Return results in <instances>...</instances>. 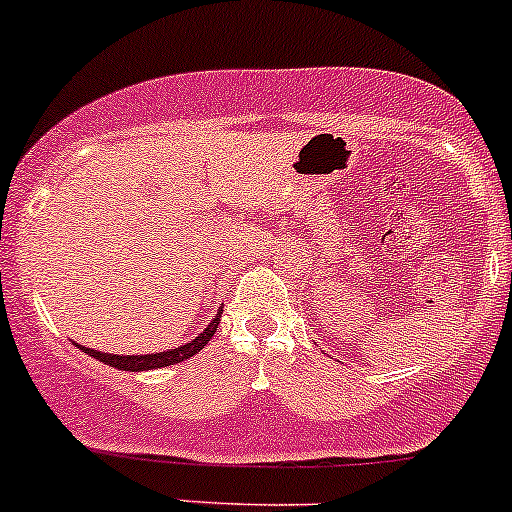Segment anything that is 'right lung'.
I'll return each instance as SVG.
<instances>
[{"instance_id": "obj_1", "label": "right lung", "mask_w": 512, "mask_h": 512, "mask_svg": "<svg viewBox=\"0 0 512 512\" xmlns=\"http://www.w3.org/2000/svg\"><path fill=\"white\" fill-rule=\"evenodd\" d=\"M218 323H221V311L211 318V323L206 325L204 333L196 335L194 340L184 342V345H179V347H172V350L153 352V355H109V352H99V350H92V347H82V345H77V342H75V347H80V350L87 352L89 357L109 364V367L121 369V372H148V369L170 367V364H179V362H184V359L194 357L196 352H201L206 345H209L213 333H216Z\"/></svg>"}]
</instances>
